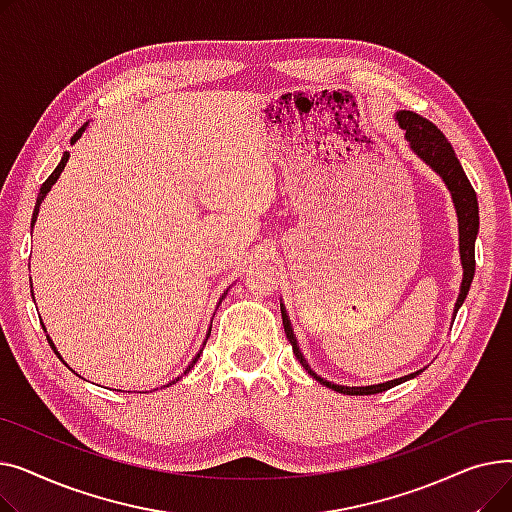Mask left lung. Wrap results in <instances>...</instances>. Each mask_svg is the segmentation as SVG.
<instances>
[{"label": "left lung", "instance_id": "obj_1", "mask_svg": "<svg viewBox=\"0 0 512 512\" xmlns=\"http://www.w3.org/2000/svg\"><path fill=\"white\" fill-rule=\"evenodd\" d=\"M396 122L398 126L405 130V137L411 145V149L425 161V164L432 168L446 184V188L450 191L454 209H456V218H459V251H461V263H463V282H461V292H459V299L454 303V317L456 311L461 309V305L467 299V292L471 288L473 282V274H475V238L479 232V207H477V195L473 191V186L461 166V161L456 159L452 145L448 143V139L442 134V130L432 124L429 120H425L423 116L415 114V112H407V110H400L396 112ZM282 324H284V332L288 342L292 344V353L301 361V365L313 375L317 382H321L324 386L342 392V394H351V396H363V394H378V392H386L402 382L413 380L417 375L425 369H419L415 373L409 375H402L398 380H390V382H382V384H373V386H338L332 384L324 378H319L317 373L311 371L309 363L305 361L297 336L292 332L290 326V319L286 315V311L282 309Z\"/></svg>", "mask_w": 512, "mask_h": 512}]
</instances>
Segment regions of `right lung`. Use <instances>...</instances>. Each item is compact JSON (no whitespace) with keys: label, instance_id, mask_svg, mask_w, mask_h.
Wrapping results in <instances>:
<instances>
[{"label":"right lung","instance_id":"1","mask_svg":"<svg viewBox=\"0 0 512 512\" xmlns=\"http://www.w3.org/2000/svg\"><path fill=\"white\" fill-rule=\"evenodd\" d=\"M87 126H89V122H87L85 126H80V128H78V132H76V134H74V137L70 139V143H76V141H78L80 137H83V132L87 130ZM68 157H70V153H68V151H64V155H62V159H60V164H58V168H56V170H53V172H51V176H49V178H47V180H45V182L41 184V191H39V197H37V203H35V211H33V224L37 222V215H39V207H41V201H43V199H45V195H47V193L51 191V186H53V184H56V180L60 178L62 170H64V168H66V164H68ZM226 292H228V290H226ZM226 292H224V297H226ZM224 297H222V299H224ZM209 334H211V330L207 332V338H209ZM207 338H205V340H207ZM47 340H49V336H47ZM49 344H51V348H53V353H56V355L60 357V353L56 351V346H53V342H51V340H49ZM203 344H205V342H203ZM201 353H203V351H199V353L195 355V359H193L191 363H188V367L184 369V375H186L188 371H191V369L195 367V363L199 361ZM60 359H62V357H60ZM178 380H180V378H178ZM178 380H176V382H178ZM172 384H174V382H170L168 386H172Z\"/></svg>","mask_w":512,"mask_h":512}]
</instances>
